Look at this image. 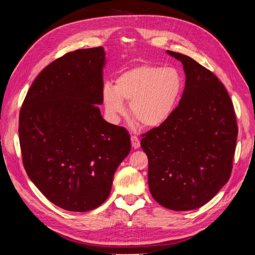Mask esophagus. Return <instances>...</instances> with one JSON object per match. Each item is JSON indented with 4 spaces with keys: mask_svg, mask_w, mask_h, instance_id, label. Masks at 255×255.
I'll return each instance as SVG.
<instances>
[{
    "mask_svg": "<svg viewBox=\"0 0 255 255\" xmlns=\"http://www.w3.org/2000/svg\"><path fill=\"white\" fill-rule=\"evenodd\" d=\"M130 140H131V145H132L133 149H138L140 147V140L137 136H134V134H133V136H131Z\"/></svg>",
    "mask_w": 255,
    "mask_h": 255,
    "instance_id": "obj_1",
    "label": "esophagus"
}]
</instances>
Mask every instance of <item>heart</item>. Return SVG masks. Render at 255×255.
Here are the masks:
<instances>
[{
  "label": "heart",
  "instance_id": "b5f03b06",
  "mask_svg": "<svg viewBox=\"0 0 255 255\" xmlns=\"http://www.w3.org/2000/svg\"><path fill=\"white\" fill-rule=\"evenodd\" d=\"M183 90V80L174 68L140 64L121 73L115 86L105 85L103 103L112 118L125 112L129 102L130 116L139 126L155 128L167 122Z\"/></svg>",
  "mask_w": 255,
  "mask_h": 255
}]
</instances>
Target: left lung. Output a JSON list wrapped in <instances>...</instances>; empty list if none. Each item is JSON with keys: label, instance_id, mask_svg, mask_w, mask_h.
<instances>
[{"label": "left lung", "instance_id": "obj_1", "mask_svg": "<svg viewBox=\"0 0 255 255\" xmlns=\"http://www.w3.org/2000/svg\"><path fill=\"white\" fill-rule=\"evenodd\" d=\"M167 53L186 74L180 104L167 122L141 134L152 197L172 210L208 203L228 182L238 125L234 104L216 75L182 53Z\"/></svg>", "mask_w": 255, "mask_h": 255}]
</instances>
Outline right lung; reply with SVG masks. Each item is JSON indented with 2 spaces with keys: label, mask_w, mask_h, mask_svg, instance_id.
<instances>
[{
  "label": "right lung",
  "mask_w": 255,
  "mask_h": 255,
  "mask_svg": "<svg viewBox=\"0 0 255 255\" xmlns=\"http://www.w3.org/2000/svg\"><path fill=\"white\" fill-rule=\"evenodd\" d=\"M103 47L56 59L37 75L19 112L27 175L51 203L69 211L97 208L130 151L124 127L103 119Z\"/></svg>",
  "instance_id": "1"
}]
</instances>
